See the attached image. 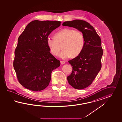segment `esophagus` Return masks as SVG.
Instances as JSON below:
<instances>
[{"label": "esophagus", "mask_w": 122, "mask_h": 122, "mask_svg": "<svg viewBox=\"0 0 122 122\" xmlns=\"http://www.w3.org/2000/svg\"><path fill=\"white\" fill-rule=\"evenodd\" d=\"M60 63H61V64H64V63H65V61H60Z\"/></svg>", "instance_id": "34e87169"}]
</instances>
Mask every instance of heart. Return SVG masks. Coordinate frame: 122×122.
Returning a JSON list of instances; mask_svg holds the SVG:
<instances>
[{
  "label": "heart",
  "instance_id": "1",
  "mask_svg": "<svg viewBox=\"0 0 122 122\" xmlns=\"http://www.w3.org/2000/svg\"><path fill=\"white\" fill-rule=\"evenodd\" d=\"M47 44L52 55L58 56L63 45V51L59 56L66 59L71 56H77L82 51L85 45V39L81 32L76 30L64 28L59 30L56 36H49Z\"/></svg>",
  "mask_w": 122,
  "mask_h": 122
}]
</instances>
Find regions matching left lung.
Masks as SVG:
<instances>
[{
	"label": "left lung",
	"mask_w": 122,
	"mask_h": 122,
	"mask_svg": "<svg viewBox=\"0 0 122 122\" xmlns=\"http://www.w3.org/2000/svg\"><path fill=\"white\" fill-rule=\"evenodd\" d=\"M62 25L77 29L84 37L82 51L77 57L68 61L72 66V71L67 79L69 85L75 89H85L91 85L102 68L103 52L101 39L93 27L85 20L65 21Z\"/></svg>",
	"instance_id": "left-lung-1"
}]
</instances>
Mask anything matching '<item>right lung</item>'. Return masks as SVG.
Returning a JSON list of instances; mask_svg holds the SVG:
<instances>
[{"label": "right lung", "instance_id": "obj_1", "mask_svg": "<svg viewBox=\"0 0 122 122\" xmlns=\"http://www.w3.org/2000/svg\"><path fill=\"white\" fill-rule=\"evenodd\" d=\"M61 23L33 20L19 37L13 64L19 83L26 89L38 91L46 88L52 71L60 66V61L50 53L46 40Z\"/></svg>", "mask_w": 122, "mask_h": 122}]
</instances>
